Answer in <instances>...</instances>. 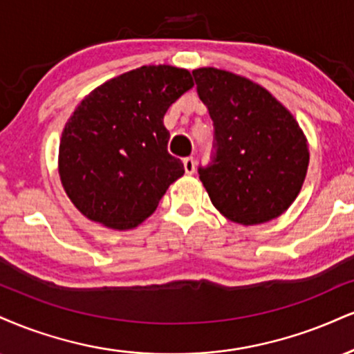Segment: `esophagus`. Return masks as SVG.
Listing matches in <instances>:
<instances>
[{"label": "esophagus", "mask_w": 354, "mask_h": 354, "mask_svg": "<svg viewBox=\"0 0 354 354\" xmlns=\"http://www.w3.org/2000/svg\"><path fill=\"white\" fill-rule=\"evenodd\" d=\"M183 166H185L186 174H194L196 171V161L193 156H188V158L183 160Z\"/></svg>", "instance_id": "34e87169"}]
</instances>
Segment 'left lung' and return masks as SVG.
<instances>
[{"label":"left lung","instance_id":"obj_1","mask_svg":"<svg viewBox=\"0 0 354 354\" xmlns=\"http://www.w3.org/2000/svg\"><path fill=\"white\" fill-rule=\"evenodd\" d=\"M214 122L216 156L199 180L224 218L269 223L299 196L308 169V142L299 122L262 85L216 67L193 71Z\"/></svg>","mask_w":354,"mask_h":354}]
</instances>
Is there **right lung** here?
<instances>
[{"label": "right lung", "mask_w": 354, "mask_h": 354, "mask_svg": "<svg viewBox=\"0 0 354 354\" xmlns=\"http://www.w3.org/2000/svg\"><path fill=\"white\" fill-rule=\"evenodd\" d=\"M189 71L142 66L99 85L62 130V188L87 219L115 231L142 224L185 174L168 153L166 110L193 87Z\"/></svg>", "instance_id": "obj_1"}]
</instances>
